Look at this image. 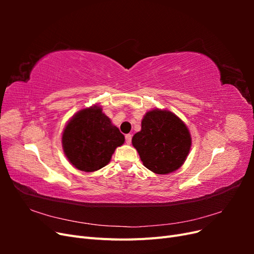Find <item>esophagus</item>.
Masks as SVG:
<instances>
[{
    "label": "esophagus",
    "instance_id": "esophagus-1",
    "mask_svg": "<svg viewBox=\"0 0 254 254\" xmlns=\"http://www.w3.org/2000/svg\"><path fill=\"white\" fill-rule=\"evenodd\" d=\"M131 139H132V135H131V134H126V135H125V140H126V143H127V144L131 143Z\"/></svg>",
    "mask_w": 254,
    "mask_h": 254
}]
</instances>
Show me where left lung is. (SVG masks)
Here are the masks:
<instances>
[{
    "label": "left lung",
    "mask_w": 254,
    "mask_h": 254,
    "mask_svg": "<svg viewBox=\"0 0 254 254\" xmlns=\"http://www.w3.org/2000/svg\"><path fill=\"white\" fill-rule=\"evenodd\" d=\"M132 145L146 168L166 175L182 166L191 139L187 125L175 113L153 109L144 115L141 131L133 135Z\"/></svg>",
    "instance_id": "1"
}]
</instances>
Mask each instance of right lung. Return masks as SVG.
Returning <instances> with one entry per match:
<instances>
[{"mask_svg":"<svg viewBox=\"0 0 254 254\" xmlns=\"http://www.w3.org/2000/svg\"><path fill=\"white\" fill-rule=\"evenodd\" d=\"M125 136L98 106L81 109L63 132V147L68 162L82 172H95L110 162Z\"/></svg>","mask_w":254,"mask_h":254,"instance_id":"1","label":"right lung"}]
</instances>
